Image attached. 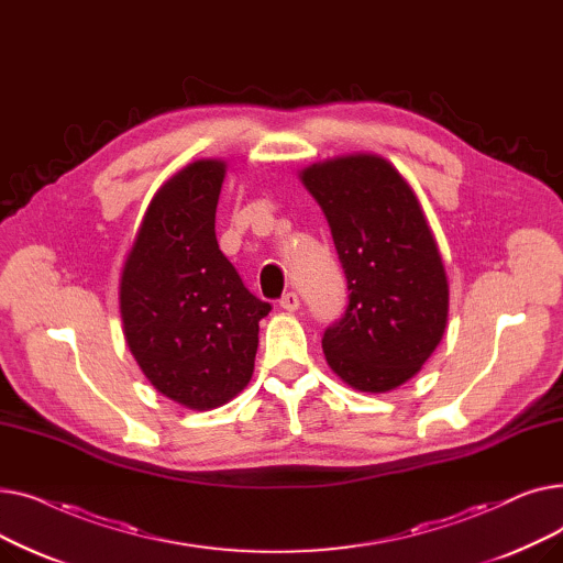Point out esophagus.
Here are the masks:
<instances>
[{
	"label": "esophagus",
	"instance_id": "esophagus-1",
	"mask_svg": "<svg viewBox=\"0 0 563 563\" xmlns=\"http://www.w3.org/2000/svg\"><path fill=\"white\" fill-rule=\"evenodd\" d=\"M299 306H301V299H299V294H297V291H287V294H283V299H280V308H283V310L294 312V310H299Z\"/></svg>",
	"mask_w": 563,
	"mask_h": 563
}]
</instances>
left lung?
<instances>
[{
  "instance_id": "left-lung-1",
  "label": "left lung",
  "mask_w": 563,
  "mask_h": 563,
  "mask_svg": "<svg viewBox=\"0 0 563 563\" xmlns=\"http://www.w3.org/2000/svg\"><path fill=\"white\" fill-rule=\"evenodd\" d=\"M301 180L327 214L349 289L323 353L351 388L388 393L420 372L448 327L450 287L431 228L408 183L376 155L312 164Z\"/></svg>"
}]
</instances>
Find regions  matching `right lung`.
<instances>
[{
	"label": "right lung",
	"mask_w": 563,
	"mask_h": 563,
	"mask_svg": "<svg viewBox=\"0 0 563 563\" xmlns=\"http://www.w3.org/2000/svg\"><path fill=\"white\" fill-rule=\"evenodd\" d=\"M225 164L200 159L155 194L121 278L132 356L153 386L187 408L230 401L253 376L260 319L272 306L221 253L214 219Z\"/></svg>",
	"instance_id": "add662e5"
}]
</instances>
